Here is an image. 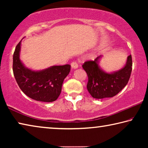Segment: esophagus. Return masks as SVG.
I'll return each mask as SVG.
<instances>
[{
  "label": "esophagus",
  "instance_id": "1",
  "mask_svg": "<svg viewBox=\"0 0 148 148\" xmlns=\"http://www.w3.org/2000/svg\"><path fill=\"white\" fill-rule=\"evenodd\" d=\"M71 65L72 68V69H77V67H78V64H77V62H75V61L72 62Z\"/></svg>",
  "mask_w": 148,
  "mask_h": 148
}]
</instances>
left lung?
Returning a JSON list of instances; mask_svg holds the SVG:
<instances>
[{
    "label": "left lung",
    "instance_id": "8db88e82",
    "mask_svg": "<svg viewBox=\"0 0 148 148\" xmlns=\"http://www.w3.org/2000/svg\"><path fill=\"white\" fill-rule=\"evenodd\" d=\"M86 61L82 67L88 76L87 89L95 99L113 97L121 91L128 83L132 72V56L127 57L126 64L119 71L107 73L99 66V59Z\"/></svg>",
    "mask_w": 148,
    "mask_h": 148
}]
</instances>
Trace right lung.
<instances>
[{
    "instance_id": "obj_1",
    "label": "right lung",
    "mask_w": 148,
    "mask_h": 148,
    "mask_svg": "<svg viewBox=\"0 0 148 148\" xmlns=\"http://www.w3.org/2000/svg\"><path fill=\"white\" fill-rule=\"evenodd\" d=\"M21 42L16 46L13 56V72L19 88L35 101H56L61 94L64 79L71 71V65L53 66L40 71H31L19 59Z\"/></svg>"
}]
</instances>
